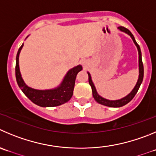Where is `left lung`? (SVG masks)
Returning <instances> with one entry per match:
<instances>
[{"label":"left lung","instance_id":"obj_1","mask_svg":"<svg viewBox=\"0 0 156 156\" xmlns=\"http://www.w3.org/2000/svg\"><path fill=\"white\" fill-rule=\"evenodd\" d=\"M118 29L121 30V31H123L126 34H129L132 39L133 40L134 43L136 45V47H137L138 51H139V79H138L137 83H136V85H135V88H133L132 91L128 94L127 96L124 97L123 98H121L119 100H114V101H112V100H108L105 99V98H102L101 96H100L99 94H98L97 91H96V88L94 87V84L92 82V80H91V75H90L89 72H88V82H89L90 85L91 87V89H92V94L94 98L95 99V101H97L99 104L103 105L105 106H108V107H112V108H119V107H122L123 105H126V104L129 102L132 98L135 97V95L137 93L138 90H139V87H140L141 84L142 82V80H143V76H144V68H143V63H142V53H141V49L140 47H139V45L138 44L136 41H135V37H134L133 34L131 33L130 30L129 29L126 28V27H122V26H120V27H118Z\"/></svg>","mask_w":156,"mask_h":156}]
</instances>
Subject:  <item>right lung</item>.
I'll return each mask as SVG.
<instances>
[{
	"label": "right lung",
	"instance_id": "right-lung-1",
	"mask_svg": "<svg viewBox=\"0 0 156 156\" xmlns=\"http://www.w3.org/2000/svg\"><path fill=\"white\" fill-rule=\"evenodd\" d=\"M23 45L24 44H22V45L18 49L17 57H16L15 75L17 85L21 91L24 92V94L32 102L41 107H55V106L65 104L67 101H69L73 94L77 74L82 70L81 65H78L70 69L60 85L57 88L48 90L34 89L26 85L20 72L19 55L22 49Z\"/></svg>",
	"mask_w": 156,
	"mask_h": 156
}]
</instances>
